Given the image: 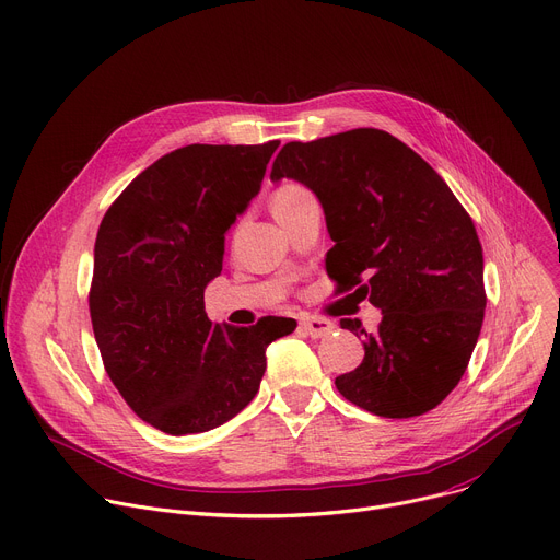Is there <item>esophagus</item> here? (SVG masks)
<instances>
[{
    "label": "esophagus",
    "mask_w": 560,
    "mask_h": 560,
    "mask_svg": "<svg viewBox=\"0 0 560 560\" xmlns=\"http://www.w3.org/2000/svg\"><path fill=\"white\" fill-rule=\"evenodd\" d=\"M302 328L306 330V335H311V338H324V335H330L335 330V324L324 317H304Z\"/></svg>",
    "instance_id": "1"
}]
</instances>
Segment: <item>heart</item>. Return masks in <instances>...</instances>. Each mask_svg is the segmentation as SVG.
I'll use <instances>...</instances> for the list:
<instances>
[{
    "instance_id": "1",
    "label": "heart",
    "mask_w": 560,
    "mask_h": 560,
    "mask_svg": "<svg viewBox=\"0 0 560 560\" xmlns=\"http://www.w3.org/2000/svg\"><path fill=\"white\" fill-rule=\"evenodd\" d=\"M302 194H304V189H300V186H283V189H279V191L275 194L272 207L283 205V202H288V200H292V198H296V196H302Z\"/></svg>"
}]
</instances>
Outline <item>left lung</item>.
Listing matches in <instances>:
<instances>
[{"label":"left lung","instance_id":"8db88e82","mask_svg":"<svg viewBox=\"0 0 560 560\" xmlns=\"http://www.w3.org/2000/svg\"><path fill=\"white\" fill-rule=\"evenodd\" d=\"M270 177L317 196L335 243L328 277L383 313L374 332L360 319L340 322L364 335V360L335 387L385 419L430 412L462 381L487 308L466 209L421 155L376 128L290 141Z\"/></svg>","mask_w":560,"mask_h":560}]
</instances>
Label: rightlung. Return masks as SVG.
Segmentation results:
<instances>
[{"instance_id":"obj_1","label":"right lung","mask_w":560,"mask_h":560,"mask_svg":"<svg viewBox=\"0 0 560 560\" xmlns=\"http://www.w3.org/2000/svg\"><path fill=\"white\" fill-rule=\"evenodd\" d=\"M279 141L191 143L141 171L101 220L90 315L109 381L132 412L182 436L234 419L256 396L266 349L296 322L213 324L205 288L225 234L258 196Z\"/></svg>"}]
</instances>
